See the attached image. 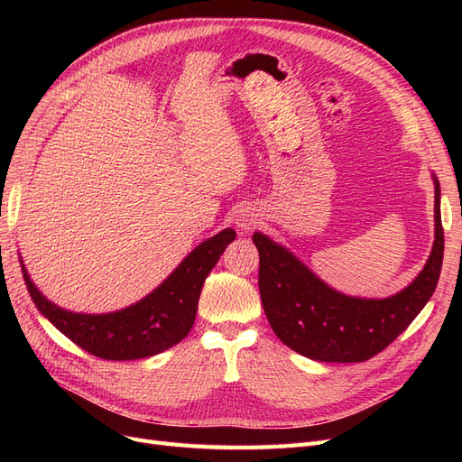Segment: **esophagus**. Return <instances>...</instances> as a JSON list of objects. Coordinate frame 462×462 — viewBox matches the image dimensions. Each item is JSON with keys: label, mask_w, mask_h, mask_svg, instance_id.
Listing matches in <instances>:
<instances>
[{"label": "esophagus", "mask_w": 462, "mask_h": 462, "mask_svg": "<svg viewBox=\"0 0 462 462\" xmlns=\"http://www.w3.org/2000/svg\"><path fill=\"white\" fill-rule=\"evenodd\" d=\"M235 223L241 231H250V229H254V226L258 223V216L250 208H241L235 216Z\"/></svg>", "instance_id": "esophagus-1"}]
</instances>
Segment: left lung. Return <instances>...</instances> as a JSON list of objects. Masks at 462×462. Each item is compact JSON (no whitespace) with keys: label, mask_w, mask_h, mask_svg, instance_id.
<instances>
[{"label":"left lung","mask_w":462,"mask_h":462,"mask_svg":"<svg viewBox=\"0 0 462 462\" xmlns=\"http://www.w3.org/2000/svg\"><path fill=\"white\" fill-rule=\"evenodd\" d=\"M436 239L428 262L402 291L385 299L348 297L335 291L289 248L254 233L260 254L258 287L273 333L292 351L319 362H365L411 326L436 291L443 262L441 189L436 175Z\"/></svg>","instance_id":"1"}]
</instances>
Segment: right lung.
Returning <instances> with one entry per match:
<instances>
[{"label": "right lung", "mask_w": 462, "mask_h": 462, "mask_svg": "<svg viewBox=\"0 0 462 462\" xmlns=\"http://www.w3.org/2000/svg\"><path fill=\"white\" fill-rule=\"evenodd\" d=\"M233 229H223L200 243L192 253L138 302L106 314L65 310L42 295L19 256L26 289L40 314L65 337L90 355L106 360H136L167 351L183 341L197 318L199 299L208 273L223 250L235 241Z\"/></svg>", "instance_id": "right-lung-1"}]
</instances>
